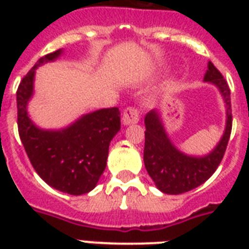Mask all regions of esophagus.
Segmentation results:
<instances>
[{"mask_svg": "<svg viewBox=\"0 0 249 249\" xmlns=\"http://www.w3.org/2000/svg\"><path fill=\"white\" fill-rule=\"evenodd\" d=\"M121 121H123L124 125L137 124L140 121V112H138V109L134 108V107L125 108L124 112H123V119H121Z\"/></svg>", "mask_w": 249, "mask_h": 249, "instance_id": "34e87169", "label": "esophagus"}]
</instances>
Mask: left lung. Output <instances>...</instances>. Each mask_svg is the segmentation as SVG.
I'll list each match as a JSON object with an SVG mask.
<instances>
[{
  "instance_id": "8db88e82",
  "label": "left lung",
  "mask_w": 249,
  "mask_h": 249,
  "mask_svg": "<svg viewBox=\"0 0 249 249\" xmlns=\"http://www.w3.org/2000/svg\"><path fill=\"white\" fill-rule=\"evenodd\" d=\"M204 81L213 84L220 90L226 107L225 132L209 154L193 156L179 151L165 132L158 109H151L144 117V166L156 187L164 194L178 195L204 183L216 172L228 147L232 124L230 89L224 76L211 62H208Z\"/></svg>"
}]
</instances>
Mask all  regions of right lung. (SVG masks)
<instances>
[{
    "mask_svg": "<svg viewBox=\"0 0 249 249\" xmlns=\"http://www.w3.org/2000/svg\"><path fill=\"white\" fill-rule=\"evenodd\" d=\"M59 49L37 60L17 91L18 129L31 164L49 186L71 195H83L97 186L107 165L109 142L120 130L117 107L97 109L59 130L38 128L28 115L36 70L62 55Z\"/></svg>",
    "mask_w": 249,
    "mask_h": 249,
    "instance_id": "obj_1",
    "label": "right lung"
}]
</instances>
